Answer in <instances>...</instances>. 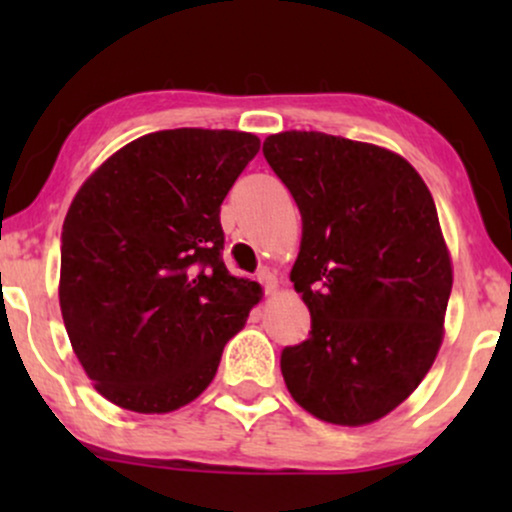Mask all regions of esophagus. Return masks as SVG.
I'll use <instances>...</instances> for the list:
<instances>
[{
    "mask_svg": "<svg viewBox=\"0 0 512 512\" xmlns=\"http://www.w3.org/2000/svg\"><path fill=\"white\" fill-rule=\"evenodd\" d=\"M260 284L264 286V293H269V296H272V293H276V289H279V281H276V276L269 272V269H262V272H260Z\"/></svg>",
    "mask_w": 512,
    "mask_h": 512,
    "instance_id": "esophagus-1",
    "label": "esophagus"
}]
</instances>
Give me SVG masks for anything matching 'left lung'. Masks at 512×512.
<instances>
[{
    "label": "left lung",
    "mask_w": 512,
    "mask_h": 512,
    "mask_svg": "<svg viewBox=\"0 0 512 512\" xmlns=\"http://www.w3.org/2000/svg\"><path fill=\"white\" fill-rule=\"evenodd\" d=\"M264 158L303 216L291 269L313 330L281 351L291 397L315 419L366 426L419 387L445 334L452 260L414 166L383 146L279 132Z\"/></svg>",
    "instance_id": "8db88e82"
}]
</instances>
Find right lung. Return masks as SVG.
<instances>
[{"mask_svg": "<svg viewBox=\"0 0 512 512\" xmlns=\"http://www.w3.org/2000/svg\"><path fill=\"white\" fill-rule=\"evenodd\" d=\"M260 139L163 129L88 175L62 226L60 310L81 368L108 402L168 414L214 380L223 346L262 301L223 264L221 202Z\"/></svg>", "mask_w": 512, "mask_h": 512, "instance_id": "1", "label": "right lung"}]
</instances>
